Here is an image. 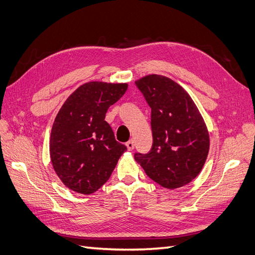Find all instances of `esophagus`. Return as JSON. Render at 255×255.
<instances>
[{
    "label": "esophagus",
    "mask_w": 255,
    "mask_h": 255,
    "mask_svg": "<svg viewBox=\"0 0 255 255\" xmlns=\"http://www.w3.org/2000/svg\"><path fill=\"white\" fill-rule=\"evenodd\" d=\"M126 145H127V148H128V151H132L133 149H134V146H135V144H134V140H128L127 143H126Z\"/></svg>",
    "instance_id": "esophagus-1"
}]
</instances>
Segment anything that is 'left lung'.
I'll use <instances>...</instances> for the list:
<instances>
[{
	"label": "left lung",
	"instance_id": "8db88e82",
	"mask_svg": "<svg viewBox=\"0 0 255 255\" xmlns=\"http://www.w3.org/2000/svg\"><path fill=\"white\" fill-rule=\"evenodd\" d=\"M151 107L153 144L135 160L151 180L168 189L189 184L201 172L210 135L195 102L179 84L149 74L135 82Z\"/></svg>",
	"mask_w": 255,
	"mask_h": 255
}]
</instances>
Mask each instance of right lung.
<instances>
[{
	"mask_svg": "<svg viewBox=\"0 0 255 255\" xmlns=\"http://www.w3.org/2000/svg\"><path fill=\"white\" fill-rule=\"evenodd\" d=\"M127 83H85L69 96L54 120L50 156L65 186L94 194L110 179L127 146L105 121L109 107L125 95Z\"/></svg>",
	"mask_w": 255,
	"mask_h": 255,
	"instance_id": "right-lung-1",
	"label": "right lung"
}]
</instances>
